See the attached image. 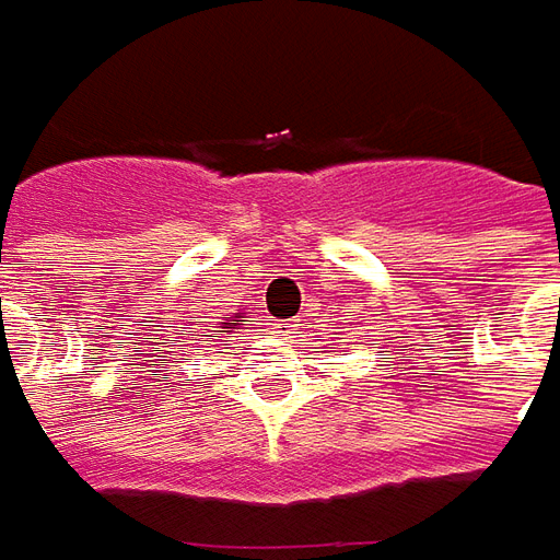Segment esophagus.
I'll return each instance as SVG.
<instances>
[{"mask_svg": "<svg viewBox=\"0 0 560 560\" xmlns=\"http://www.w3.org/2000/svg\"><path fill=\"white\" fill-rule=\"evenodd\" d=\"M273 332H280V336H289V332H292V324H273Z\"/></svg>", "mask_w": 560, "mask_h": 560, "instance_id": "1", "label": "esophagus"}]
</instances>
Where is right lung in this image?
Listing matches in <instances>:
<instances>
[{
  "mask_svg": "<svg viewBox=\"0 0 560 560\" xmlns=\"http://www.w3.org/2000/svg\"><path fill=\"white\" fill-rule=\"evenodd\" d=\"M236 326H240V324H224V326H221V332H234Z\"/></svg>",
  "mask_w": 560,
  "mask_h": 560,
  "instance_id": "obj_1",
  "label": "right lung"
}]
</instances>
